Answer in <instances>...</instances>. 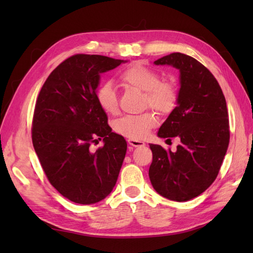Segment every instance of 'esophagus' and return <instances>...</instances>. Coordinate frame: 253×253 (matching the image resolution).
Masks as SVG:
<instances>
[{
    "label": "esophagus",
    "instance_id": "34e87169",
    "mask_svg": "<svg viewBox=\"0 0 253 253\" xmlns=\"http://www.w3.org/2000/svg\"><path fill=\"white\" fill-rule=\"evenodd\" d=\"M128 144H129V146H131V147H135V148L146 146V143H144L143 141L136 140V139H129V140H128Z\"/></svg>",
    "mask_w": 253,
    "mask_h": 253
}]
</instances>
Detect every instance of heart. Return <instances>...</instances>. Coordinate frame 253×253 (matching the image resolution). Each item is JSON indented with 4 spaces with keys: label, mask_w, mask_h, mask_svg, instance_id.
Wrapping results in <instances>:
<instances>
[{
    "label": "heart",
    "mask_w": 253,
    "mask_h": 253,
    "mask_svg": "<svg viewBox=\"0 0 253 253\" xmlns=\"http://www.w3.org/2000/svg\"><path fill=\"white\" fill-rule=\"evenodd\" d=\"M121 83L128 89L144 92V104L159 112L169 114L177 103V89L171 82H160V75L141 64H133L121 74ZM96 101L107 114H115L118 110L117 94L114 87L106 83L96 91ZM158 120L153 113L148 112L141 115H127L118 118L114 123V130L129 139L146 138L150 130L157 126Z\"/></svg>",
    "instance_id": "1"
}]
</instances>
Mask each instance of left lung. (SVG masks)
I'll return each instance as SVG.
<instances>
[{
    "instance_id": "obj_1",
    "label": "left lung",
    "mask_w": 253,
    "mask_h": 253,
    "mask_svg": "<svg viewBox=\"0 0 253 253\" xmlns=\"http://www.w3.org/2000/svg\"><path fill=\"white\" fill-rule=\"evenodd\" d=\"M154 64L179 71L177 105L158 136L177 137L180 144L175 152L150 144L153 160L149 177L159 195L188 201L206 191L221 169L229 143L226 100L211 72L193 57L171 53Z\"/></svg>"
}]
</instances>
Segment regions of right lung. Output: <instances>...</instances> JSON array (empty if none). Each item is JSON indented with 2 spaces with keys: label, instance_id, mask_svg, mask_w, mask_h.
Segmentation results:
<instances>
[{
  "label": "right lung",
  "instance_id": "right-lung-1",
  "mask_svg": "<svg viewBox=\"0 0 253 253\" xmlns=\"http://www.w3.org/2000/svg\"><path fill=\"white\" fill-rule=\"evenodd\" d=\"M124 60L76 54L61 63L38 96L32 143L51 185L75 203L92 204L110 195L125 159L127 143L112 131L96 101L101 74ZM104 139L92 153L91 143Z\"/></svg>",
  "mask_w": 253,
  "mask_h": 253
}]
</instances>
